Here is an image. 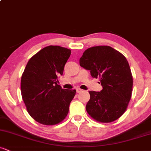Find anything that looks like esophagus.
Listing matches in <instances>:
<instances>
[{"label":"esophagus","instance_id":"1","mask_svg":"<svg viewBox=\"0 0 151 151\" xmlns=\"http://www.w3.org/2000/svg\"><path fill=\"white\" fill-rule=\"evenodd\" d=\"M76 91H77V93H80L82 91V89H79V88H77V89H76Z\"/></svg>","mask_w":151,"mask_h":151}]
</instances>
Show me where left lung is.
<instances>
[{
    "instance_id": "8db88e82",
    "label": "left lung",
    "mask_w": 151,
    "mask_h": 151,
    "mask_svg": "<svg viewBox=\"0 0 151 151\" xmlns=\"http://www.w3.org/2000/svg\"><path fill=\"white\" fill-rule=\"evenodd\" d=\"M79 65L90 70L93 78H99L103 87L101 91H89L88 114L98 122L117 120L127 109L133 91V77L126 58L110 46H96L84 52Z\"/></svg>"
}]
</instances>
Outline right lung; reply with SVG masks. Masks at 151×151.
<instances>
[{
    "label": "right lung",
    "mask_w": 151,
    "mask_h": 151,
    "mask_svg": "<svg viewBox=\"0 0 151 151\" xmlns=\"http://www.w3.org/2000/svg\"><path fill=\"white\" fill-rule=\"evenodd\" d=\"M70 55L67 48L45 47L30 59L22 74L20 89L27 112L43 125L62 122L75 96V89H62L58 84Z\"/></svg>",
    "instance_id": "obj_1"
}]
</instances>
